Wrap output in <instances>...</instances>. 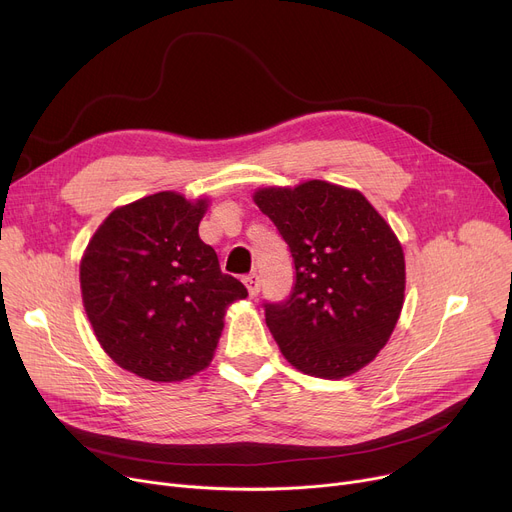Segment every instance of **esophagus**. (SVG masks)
<instances>
[{
	"label": "esophagus",
	"mask_w": 512,
	"mask_h": 512,
	"mask_svg": "<svg viewBox=\"0 0 512 512\" xmlns=\"http://www.w3.org/2000/svg\"><path fill=\"white\" fill-rule=\"evenodd\" d=\"M244 285H246V289H248L250 297H256V295H258V291H260V277H258L256 273L246 275V277H244Z\"/></svg>",
	"instance_id": "obj_1"
}]
</instances>
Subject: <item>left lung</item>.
I'll return each mask as SVG.
<instances>
[{
	"instance_id": "8db88e82",
	"label": "left lung",
	"mask_w": 512,
	"mask_h": 512,
	"mask_svg": "<svg viewBox=\"0 0 512 512\" xmlns=\"http://www.w3.org/2000/svg\"><path fill=\"white\" fill-rule=\"evenodd\" d=\"M254 202L289 246L295 283L266 302V326L287 362L339 380L368 366L395 330L405 295L397 235L359 194L320 179L260 188Z\"/></svg>"
}]
</instances>
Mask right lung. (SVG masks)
I'll list each match as a JSON object with an SVG mask.
<instances>
[{
	"instance_id": "obj_1",
	"label": "right lung",
	"mask_w": 512,
	"mask_h": 512,
	"mask_svg": "<svg viewBox=\"0 0 512 512\" xmlns=\"http://www.w3.org/2000/svg\"><path fill=\"white\" fill-rule=\"evenodd\" d=\"M204 213L202 198H140L115 208L82 256V302L97 341L140 378L177 382L204 370L227 306L248 295L200 239Z\"/></svg>"
}]
</instances>
